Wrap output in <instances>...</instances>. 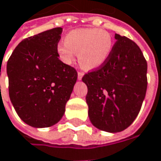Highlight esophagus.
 <instances>
[{"label": "esophagus", "mask_w": 161, "mask_h": 161, "mask_svg": "<svg viewBox=\"0 0 161 161\" xmlns=\"http://www.w3.org/2000/svg\"><path fill=\"white\" fill-rule=\"evenodd\" d=\"M83 74H84V73H83L82 71H79V72H78V79H79V80H81V78L83 77Z\"/></svg>", "instance_id": "1"}]
</instances>
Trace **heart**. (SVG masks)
<instances>
[{
	"label": "heart",
	"mask_w": 161,
	"mask_h": 161,
	"mask_svg": "<svg viewBox=\"0 0 161 161\" xmlns=\"http://www.w3.org/2000/svg\"><path fill=\"white\" fill-rule=\"evenodd\" d=\"M112 49L113 41L110 33L95 28L70 31L64 38V42L57 45L58 55L64 63H72L77 53L79 63L86 69L102 66L109 58Z\"/></svg>",
	"instance_id": "heart-1"
}]
</instances>
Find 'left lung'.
I'll list each match as a JSON object with an SVG mask.
<instances>
[{
    "instance_id": "left-lung-1",
    "label": "left lung",
    "mask_w": 161,
    "mask_h": 161,
    "mask_svg": "<svg viewBox=\"0 0 161 161\" xmlns=\"http://www.w3.org/2000/svg\"><path fill=\"white\" fill-rule=\"evenodd\" d=\"M108 60L82 77L90 119L108 132L122 131L135 120L148 86V64L140 47L117 33Z\"/></svg>"
}]
</instances>
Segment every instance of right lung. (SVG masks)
I'll return each mask as SVG.
<instances>
[{"label":"right lung","mask_w":161,"mask_h":161,"mask_svg":"<svg viewBox=\"0 0 161 161\" xmlns=\"http://www.w3.org/2000/svg\"><path fill=\"white\" fill-rule=\"evenodd\" d=\"M62 28L21 41L7 62L9 95L20 119L34 128L56 124L65 111L78 73L59 60Z\"/></svg>","instance_id":"add662e5"}]
</instances>
